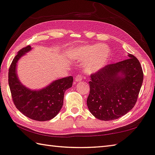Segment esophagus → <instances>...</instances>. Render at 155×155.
I'll return each mask as SVG.
<instances>
[{"instance_id": "obj_1", "label": "esophagus", "mask_w": 155, "mask_h": 155, "mask_svg": "<svg viewBox=\"0 0 155 155\" xmlns=\"http://www.w3.org/2000/svg\"><path fill=\"white\" fill-rule=\"evenodd\" d=\"M82 79H83V76H81V75H77V76H76V77H75V81H82Z\"/></svg>"}]
</instances>
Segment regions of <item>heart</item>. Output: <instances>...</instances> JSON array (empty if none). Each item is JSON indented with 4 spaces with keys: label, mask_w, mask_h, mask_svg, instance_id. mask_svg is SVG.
Here are the masks:
<instances>
[{
    "label": "heart",
    "mask_w": 155,
    "mask_h": 155,
    "mask_svg": "<svg viewBox=\"0 0 155 155\" xmlns=\"http://www.w3.org/2000/svg\"><path fill=\"white\" fill-rule=\"evenodd\" d=\"M71 55L78 60L87 61L85 65L86 71L93 73L105 65L110 55V50L104 44H90L75 48L71 52Z\"/></svg>",
    "instance_id": "b5f03b06"
}]
</instances>
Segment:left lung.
I'll return each mask as SVG.
<instances>
[{
    "label": "left lung",
    "mask_w": 155,
    "mask_h": 155,
    "mask_svg": "<svg viewBox=\"0 0 155 155\" xmlns=\"http://www.w3.org/2000/svg\"><path fill=\"white\" fill-rule=\"evenodd\" d=\"M128 57L91 74L87 104L96 118L104 121L117 119L134 107L143 73L139 60L131 54Z\"/></svg>",
    "instance_id": "left-lung-1"
}]
</instances>
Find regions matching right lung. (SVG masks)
Here are the masks:
<instances>
[{"instance_id":"1","label":"right lung","mask_w":155,"mask_h":155,"mask_svg":"<svg viewBox=\"0 0 155 155\" xmlns=\"http://www.w3.org/2000/svg\"><path fill=\"white\" fill-rule=\"evenodd\" d=\"M31 50L27 46L19 51L9 69L8 81L12 100L16 108L29 118L37 121H48L58 114L64 104V93L71 87L72 76L56 80L40 90H31L20 83L16 73L18 60Z\"/></svg>"}]
</instances>
